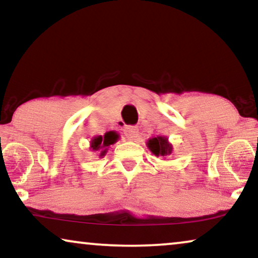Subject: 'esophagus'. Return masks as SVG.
<instances>
[{
	"label": "esophagus",
	"instance_id": "obj_1",
	"mask_svg": "<svg viewBox=\"0 0 258 258\" xmlns=\"http://www.w3.org/2000/svg\"><path fill=\"white\" fill-rule=\"evenodd\" d=\"M137 126L136 125H125L124 129H123V132H124V135L128 137V139L133 140L135 139V137L137 136Z\"/></svg>",
	"mask_w": 258,
	"mask_h": 258
}]
</instances>
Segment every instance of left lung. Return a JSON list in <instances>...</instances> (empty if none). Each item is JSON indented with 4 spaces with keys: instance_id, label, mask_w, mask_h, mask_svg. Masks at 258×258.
Here are the masks:
<instances>
[{
    "instance_id": "left-lung-1",
    "label": "left lung",
    "mask_w": 258,
    "mask_h": 258,
    "mask_svg": "<svg viewBox=\"0 0 258 258\" xmlns=\"http://www.w3.org/2000/svg\"><path fill=\"white\" fill-rule=\"evenodd\" d=\"M148 147L151 150V153L156 156H165V155L171 154V144H169L168 140L165 137H154V139L149 140L148 142Z\"/></svg>"
}]
</instances>
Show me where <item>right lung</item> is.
Wrapping results in <instances>:
<instances>
[{
	"mask_svg": "<svg viewBox=\"0 0 258 258\" xmlns=\"http://www.w3.org/2000/svg\"><path fill=\"white\" fill-rule=\"evenodd\" d=\"M116 140H117V135L115 133H107L103 137L97 136L93 139V141H91V148H93V150L103 149V148L109 147L110 144H114ZM105 153H107V149H103L101 151L100 156H104Z\"/></svg>",
	"mask_w": 258,
	"mask_h": 258,
	"instance_id": "obj_1",
	"label": "right lung"
}]
</instances>
